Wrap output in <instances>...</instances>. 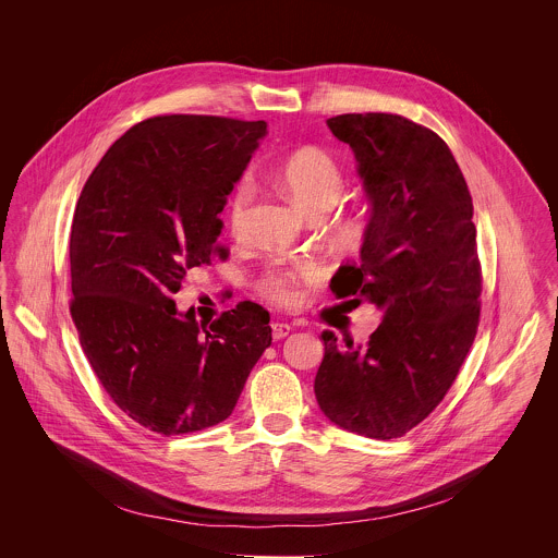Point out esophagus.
Wrapping results in <instances>:
<instances>
[{
  "label": "esophagus",
  "instance_id": "1",
  "mask_svg": "<svg viewBox=\"0 0 558 558\" xmlns=\"http://www.w3.org/2000/svg\"><path fill=\"white\" fill-rule=\"evenodd\" d=\"M270 328H272V337H275V339H283V337H288L290 330H292V326L286 324V322H272Z\"/></svg>",
  "mask_w": 558,
  "mask_h": 558
}]
</instances>
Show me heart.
Returning <instances> with one entry per match:
<instances>
[{
    "label": "heart",
    "mask_w": 558,
    "mask_h": 558,
    "mask_svg": "<svg viewBox=\"0 0 558 558\" xmlns=\"http://www.w3.org/2000/svg\"><path fill=\"white\" fill-rule=\"evenodd\" d=\"M279 184L290 193L299 208L312 217H324L343 193V171L337 159L319 148L303 146L290 153L277 167ZM253 180L244 173L234 182L223 206V219L228 232L240 239L244 232L248 206L253 202ZM335 232L343 240L359 239L361 223L350 217L335 221ZM322 270L314 259H299L290 264L270 266L255 283L259 296L279 307H292L301 301V286L318 281Z\"/></svg>",
    "instance_id": "1"
}]
</instances>
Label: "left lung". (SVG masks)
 Here are the masks:
<instances>
[{
  "label": "left lung",
  "mask_w": 558,
  "mask_h": 558,
  "mask_svg": "<svg viewBox=\"0 0 558 558\" xmlns=\"http://www.w3.org/2000/svg\"><path fill=\"white\" fill-rule=\"evenodd\" d=\"M350 144L372 199L361 259L330 281L335 299L383 310L365 345L322 332V412L339 427L399 438L449 393L475 341L481 262L473 197L449 146L398 113L326 120Z\"/></svg>",
  "instance_id": "8db88e82"
}]
</instances>
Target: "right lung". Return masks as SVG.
Segmentation results:
<instances>
[{
	"mask_svg": "<svg viewBox=\"0 0 558 558\" xmlns=\"http://www.w3.org/2000/svg\"><path fill=\"white\" fill-rule=\"evenodd\" d=\"M266 122L155 116L129 129L83 184L71 228V316L113 403L160 436L226 421L270 345L244 301L208 328L171 296L226 248V199Z\"/></svg>",
	"mask_w": 558,
	"mask_h": 558,
	"instance_id": "add662e5",
	"label": "right lung"
}]
</instances>
